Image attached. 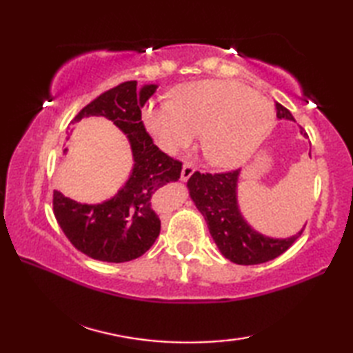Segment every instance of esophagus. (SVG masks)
Masks as SVG:
<instances>
[{"mask_svg": "<svg viewBox=\"0 0 353 353\" xmlns=\"http://www.w3.org/2000/svg\"><path fill=\"white\" fill-rule=\"evenodd\" d=\"M194 171H196V168H194L191 163H185L182 167V172H181L182 181H188V179L192 176Z\"/></svg>", "mask_w": 353, "mask_h": 353, "instance_id": "esophagus-1", "label": "esophagus"}]
</instances>
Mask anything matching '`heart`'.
<instances>
[{
    "label": "heart",
    "instance_id": "obj_1",
    "mask_svg": "<svg viewBox=\"0 0 353 353\" xmlns=\"http://www.w3.org/2000/svg\"><path fill=\"white\" fill-rule=\"evenodd\" d=\"M142 119L167 153L191 145L205 131L208 159L220 168H232L267 139L274 125V109L236 81L205 80L181 86L172 101L148 104Z\"/></svg>",
    "mask_w": 353,
    "mask_h": 353
}]
</instances>
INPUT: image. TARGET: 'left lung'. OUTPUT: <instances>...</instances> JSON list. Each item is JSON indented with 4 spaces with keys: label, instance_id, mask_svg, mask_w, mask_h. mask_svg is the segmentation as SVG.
I'll return each instance as SVG.
<instances>
[{
    "label": "left lung",
    "instance_id": "8db88e82",
    "mask_svg": "<svg viewBox=\"0 0 353 353\" xmlns=\"http://www.w3.org/2000/svg\"><path fill=\"white\" fill-rule=\"evenodd\" d=\"M276 115L296 121L291 112L279 103H276ZM238 181L239 170L219 174L196 171L186 186L224 258L239 265H254L281 256L302 235L305 228L290 238H270L252 229L239 211Z\"/></svg>",
    "mask_w": 353,
    "mask_h": 353
}]
</instances>
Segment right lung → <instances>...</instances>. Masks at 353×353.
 Returning a JSON list of instances; mask_svg holds the SVG:
<instances>
[{"instance_id":"obj_1","label":"right lung","mask_w":353,"mask_h":353,"mask_svg":"<svg viewBox=\"0 0 353 353\" xmlns=\"http://www.w3.org/2000/svg\"><path fill=\"white\" fill-rule=\"evenodd\" d=\"M157 85L138 88L130 80L103 92L81 109L72 123L89 117L110 119L130 142L133 168L124 186L103 203H79L52 192V209L66 238L86 256L104 262H127L142 256L156 241L161 220L154 212L156 191L177 182L182 162L153 144L141 121V108ZM66 153V148H65Z\"/></svg>"}]
</instances>
